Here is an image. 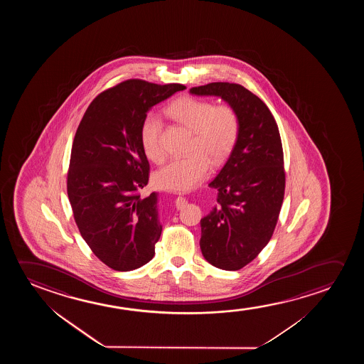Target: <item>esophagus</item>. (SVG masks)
<instances>
[{
    "instance_id": "esophagus-1",
    "label": "esophagus",
    "mask_w": 364,
    "mask_h": 364,
    "mask_svg": "<svg viewBox=\"0 0 364 364\" xmlns=\"http://www.w3.org/2000/svg\"><path fill=\"white\" fill-rule=\"evenodd\" d=\"M186 199H185L184 196H178L176 200H175V205H176V208L178 209H181V208H184L185 205H186Z\"/></svg>"
}]
</instances>
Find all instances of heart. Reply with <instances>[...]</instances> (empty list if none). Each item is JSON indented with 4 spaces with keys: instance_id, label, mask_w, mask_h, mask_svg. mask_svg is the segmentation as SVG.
<instances>
[{
    "instance_id": "obj_1",
    "label": "heart",
    "mask_w": 364,
    "mask_h": 364,
    "mask_svg": "<svg viewBox=\"0 0 364 364\" xmlns=\"http://www.w3.org/2000/svg\"><path fill=\"white\" fill-rule=\"evenodd\" d=\"M168 114L193 132L189 153L170 161L155 174L160 188L173 191L193 189L208 176L211 164H220L234 149L240 133V117L234 107L215 105L195 97H181L168 107ZM140 143L145 155L156 164L165 158L161 144V120L145 115L140 125Z\"/></svg>"
}]
</instances>
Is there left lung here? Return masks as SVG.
Listing matches in <instances>:
<instances>
[{
	"label": "left lung",
	"instance_id": "8db88e82",
	"mask_svg": "<svg viewBox=\"0 0 364 364\" xmlns=\"http://www.w3.org/2000/svg\"><path fill=\"white\" fill-rule=\"evenodd\" d=\"M190 93L221 97L240 117L234 149L210 181L218 190V205L200 221L205 259L237 271L269 244L279 220L286 184L279 127L267 105L241 85L214 82Z\"/></svg>",
	"mask_w": 364,
	"mask_h": 364
}]
</instances>
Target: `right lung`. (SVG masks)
Here are the masks:
<instances>
[{"label": "right lung", "mask_w": 364, "mask_h": 364, "mask_svg": "<svg viewBox=\"0 0 364 364\" xmlns=\"http://www.w3.org/2000/svg\"><path fill=\"white\" fill-rule=\"evenodd\" d=\"M185 88L124 80L92 100L75 132L67 194L82 237L115 271L154 257L161 225L156 194L140 198L150 171L140 125L153 105Z\"/></svg>", "instance_id": "1"}]
</instances>
